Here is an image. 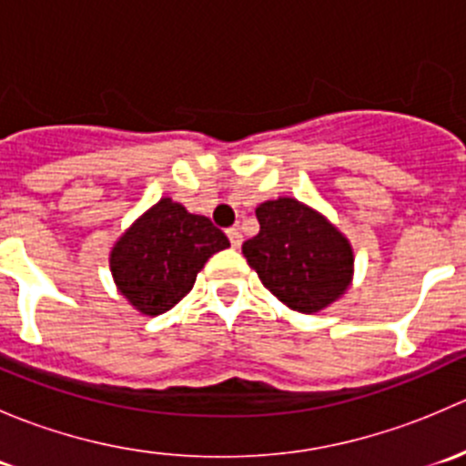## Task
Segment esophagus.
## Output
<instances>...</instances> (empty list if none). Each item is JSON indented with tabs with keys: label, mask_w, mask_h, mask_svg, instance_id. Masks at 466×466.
Listing matches in <instances>:
<instances>
[{
	"label": "esophagus",
	"mask_w": 466,
	"mask_h": 466,
	"mask_svg": "<svg viewBox=\"0 0 466 466\" xmlns=\"http://www.w3.org/2000/svg\"><path fill=\"white\" fill-rule=\"evenodd\" d=\"M228 238H229V243H232V248H241V243H243L241 229H238V228H229L228 229Z\"/></svg>",
	"instance_id": "obj_1"
}]
</instances>
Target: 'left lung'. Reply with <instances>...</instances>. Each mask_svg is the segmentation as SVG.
I'll use <instances>...</instances> for the list:
<instances>
[{"mask_svg": "<svg viewBox=\"0 0 466 466\" xmlns=\"http://www.w3.org/2000/svg\"><path fill=\"white\" fill-rule=\"evenodd\" d=\"M257 220L259 234L243 243V255L275 298L316 313L345 293L354 252L327 218L295 198H277L257 207Z\"/></svg>", "mask_w": 466, "mask_h": 466, "instance_id": "8db88e82", "label": "left lung"}]
</instances>
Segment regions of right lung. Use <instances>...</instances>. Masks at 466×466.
Wrapping results in <instances>:
<instances>
[{
    "mask_svg": "<svg viewBox=\"0 0 466 466\" xmlns=\"http://www.w3.org/2000/svg\"><path fill=\"white\" fill-rule=\"evenodd\" d=\"M228 246L209 218L162 198L116 241L110 268L121 295L137 311L159 316L194 289L205 261Z\"/></svg>",
    "mask_w": 466,
    "mask_h": 466,
    "instance_id": "1",
    "label": "right lung"
}]
</instances>
